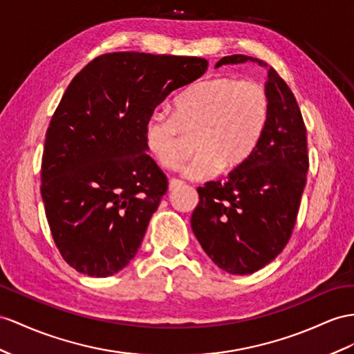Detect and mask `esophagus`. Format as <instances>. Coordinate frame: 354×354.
<instances>
[{"label": "esophagus", "instance_id": "esophagus-1", "mask_svg": "<svg viewBox=\"0 0 354 354\" xmlns=\"http://www.w3.org/2000/svg\"><path fill=\"white\" fill-rule=\"evenodd\" d=\"M183 185H184L183 180H179V179H170V180H169V192H174L175 188H179V187H183Z\"/></svg>", "mask_w": 354, "mask_h": 354}]
</instances>
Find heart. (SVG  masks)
Wrapping results in <instances>:
<instances>
[{"label":"heart","mask_w":354,"mask_h":354,"mask_svg":"<svg viewBox=\"0 0 354 354\" xmlns=\"http://www.w3.org/2000/svg\"><path fill=\"white\" fill-rule=\"evenodd\" d=\"M171 116L151 115L143 140L162 169L176 170L185 160L183 136L193 138L194 158L184 167L193 180L209 179L218 170L238 169L254 152L269 115V97L254 80L216 76L179 94Z\"/></svg>","instance_id":"b5f03b06"}]
</instances>
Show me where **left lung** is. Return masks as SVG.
<instances>
[{
  "label": "left lung",
  "instance_id": "obj_1",
  "mask_svg": "<svg viewBox=\"0 0 354 354\" xmlns=\"http://www.w3.org/2000/svg\"><path fill=\"white\" fill-rule=\"evenodd\" d=\"M251 61L268 70L269 115L251 157L227 180L197 188L192 229L214 263L232 275H248L274 260L290 239L308 174L306 129L296 98L277 71L247 55L215 64Z\"/></svg>",
  "mask_w": 354,
  "mask_h": 354
}]
</instances>
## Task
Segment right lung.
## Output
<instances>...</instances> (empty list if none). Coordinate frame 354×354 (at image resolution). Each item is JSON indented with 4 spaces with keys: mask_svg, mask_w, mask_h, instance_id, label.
<instances>
[{
    "mask_svg": "<svg viewBox=\"0 0 354 354\" xmlns=\"http://www.w3.org/2000/svg\"><path fill=\"white\" fill-rule=\"evenodd\" d=\"M206 68L205 58L115 52L71 80L44 140L41 198L62 259L80 274L113 275L136 256L167 192L145 122Z\"/></svg>",
    "mask_w": 354,
    "mask_h": 354,
    "instance_id": "right-lung-1",
    "label": "right lung"
}]
</instances>
